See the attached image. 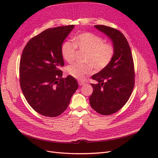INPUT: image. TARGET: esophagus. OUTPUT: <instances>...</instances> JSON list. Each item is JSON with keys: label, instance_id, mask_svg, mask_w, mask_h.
I'll return each instance as SVG.
<instances>
[{"label": "esophagus", "instance_id": "34e87169", "mask_svg": "<svg viewBox=\"0 0 158 158\" xmlns=\"http://www.w3.org/2000/svg\"><path fill=\"white\" fill-rule=\"evenodd\" d=\"M78 84L79 85H83L85 84V82H83V81H78Z\"/></svg>", "mask_w": 158, "mask_h": 158}]
</instances>
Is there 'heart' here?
<instances>
[{"label": "heart", "instance_id": "heart-1", "mask_svg": "<svg viewBox=\"0 0 158 158\" xmlns=\"http://www.w3.org/2000/svg\"><path fill=\"white\" fill-rule=\"evenodd\" d=\"M76 47L86 52L84 61L86 63H74L66 68V71L73 77L82 80L85 76L95 71H101L111 63L114 54V46L110 43H105L102 37L90 32H83L74 38V44L66 41L62 45L61 54L69 63L74 60Z\"/></svg>", "mask_w": 158, "mask_h": 158}]
</instances>
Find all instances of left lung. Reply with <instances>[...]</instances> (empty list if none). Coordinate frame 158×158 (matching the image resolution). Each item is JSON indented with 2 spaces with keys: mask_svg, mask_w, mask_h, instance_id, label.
Returning <instances> with one entry per match:
<instances>
[{
  "mask_svg": "<svg viewBox=\"0 0 158 158\" xmlns=\"http://www.w3.org/2000/svg\"><path fill=\"white\" fill-rule=\"evenodd\" d=\"M95 27L111 40L114 48L110 64L92 79L94 89L89 97L93 109L103 115H109L120 110L130 98L135 86V67L131 49L123 33L114 28L96 25Z\"/></svg>",
  "mask_w": 158,
  "mask_h": 158,
  "instance_id": "left-lung-1",
  "label": "left lung"
}]
</instances>
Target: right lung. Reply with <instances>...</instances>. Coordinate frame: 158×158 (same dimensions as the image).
I'll list each match as a JSON object with an SVG mask.
<instances>
[{"instance_id": "add662e5", "label": "right lung", "mask_w": 158, "mask_h": 158, "mask_svg": "<svg viewBox=\"0 0 158 158\" xmlns=\"http://www.w3.org/2000/svg\"><path fill=\"white\" fill-rule=\"evenodd\" d=\"M74 25L49 28L32 37L22 51L20 82L30 106L42 115L55 117L67 109L78 88L76 80L63 78L61 47Z\"/></svg>"}]
</instances>
